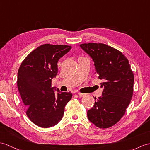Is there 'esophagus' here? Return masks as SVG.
<instances>
[{"instance_id":"obj_1","label":"esophagus","mask_w":150,"mask_h":150,"mask_svg":"<svg viewBox=\"0 0 150 150\" xmlns=\"http://www.w3.org/2000/svg\"><path fill=\"white\" fill-rule=\"evenodd\" d=\"M78 95H79V96L82 97V96H86V94L81 93H78Z\"/></svg>"}]
</instances>
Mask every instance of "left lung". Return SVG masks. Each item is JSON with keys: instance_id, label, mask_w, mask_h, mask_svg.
Wrapping results in <instances>:
<instances>
[{"instance_id": "left-lung-1", "label": "left lung", "mask_w": 150, "mask_h": 150, "mask_svg": "<svg viewBox=\"0 0 150 150\" xmlns=\"http://www.w3.org/2000/svg\"><path fill=\"white\" fill-rule=\"evenodd\" d=\"M80 46L93 59L96 74L103 81L102 95L88 110V117L97 127H111L123 116L133 95L134 75L129 61L122 52L105 44Z\"/></svg>"}]
</instances>
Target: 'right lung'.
Listing matches in <instances>:
<instances>
[{
  "label": "right lung",
  "mask_w": 150,
  "mask_h": 150,
  "mask_svg": "<svg viewBox=\"0 0 150 150\" xmlns=\"http://www.w3.org/2000/svg\"><path fill=\"white\" fill-rule=\"evenodd\" d=\"M71 46L44 44L24 59L18 71L17 86L26 107V114L33 123L42 128L55 126L63 116L64 108L72 98L70 92L55 95L52 79L58 72L59 59Z\"/></svg>",
  "instance_id": "obj_1"
}]
</instances>
